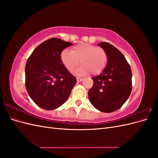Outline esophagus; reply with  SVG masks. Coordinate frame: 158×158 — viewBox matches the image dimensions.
<instances>
[{
	"label": "esophagus",
	"instance_id": "esophagus-1",
	"mask_svg": "<svg viewBox=\"0 0 158 158\" xmlns=\"http://www.w3.org/2000/svg\"><path fill=\"white\" fill-rule=\"evenodd\" d=\"M76 80H77L78 82H82V81L83 80V78H76Z\"/></svg>",
	"mask_w": 158,
	"mask_h": 158
}]
</instances>
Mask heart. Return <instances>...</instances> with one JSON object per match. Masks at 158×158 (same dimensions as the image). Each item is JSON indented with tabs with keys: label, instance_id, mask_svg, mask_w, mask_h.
<instances>
[{
	"label": "heart",
	"instance_id": "obj_1",
	"mask_svg": "<svg viewBox=\"0 0 158 158\" xmlns=\"http://www.w3.org/2000/svg\"><path fill=\"white\" fill-rule=\"evenodd\" d=\"M61 63L69 71H73L80 63L82 65L74 72L77 76H84L92 72L98 74L106 67L107 55L101 47L82 44L77 45L69 50H64L60 54Z\"/></svg>",
	"mask_w": 158,
	"mask_h": 158
}]
</instances>
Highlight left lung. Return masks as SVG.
<instances>
[{
  "label": "left lung",
  "instance_id": "1",
  "mask_svg": "<svg viewBox=\"0 0 158 158\" xmlns=\"http://www.w3.org/2000/svg\"><path fill=\"white\" fill-rule=\"evenodd\" d=\"M107 55L106 67L92 77L94 84L88 92L92 106L100 111L111 113L121 108L132 90V72L125 57L115 47L102 42L98 44Z\"/></svg>",
  "mask_w": 158,
  "mask_h": 158
}]
</instances>
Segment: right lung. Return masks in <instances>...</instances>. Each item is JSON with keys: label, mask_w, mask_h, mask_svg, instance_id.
Returning a JSON list of instances; mask_svg holds the SVG:
<instances>
[{"label": "right lung", "mask_w": 158, "mask_h": 158, "mask_svg": "<svg viewBox=\"0 0 158 158\" xmlns=\"http://www.w3.org/2000/svg\"><path fill=\"white\" fill-rule=\"evenodd\" d=\"M71 45L70 42L51 38L37 46L26 62L27 92L42 109L52 110L61 106L76 83L60 60L62 51Z\"/></svg>", "instance_id": "obj_1"}]
</instances>
